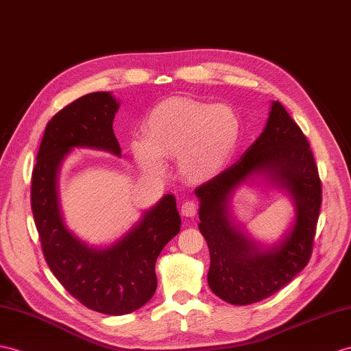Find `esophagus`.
Masks as SVG:
<instances>
[{"mask_svg": "<svg viewBox=\"0 0 351 351\" xmlns=\"http://www.w3.org/2000/svg\"><path fill=\"white\" fill-rule=\"evenodd\" d=\"M198 208H199L198 202L193 201V199H186L182 205L180 211H182V215L184 217H195L196 213H198Z\"/></svg>", "mask_w": 351, "mask_h": 351, "instance_id": "1", "label": "esophagus"}]
</instances>
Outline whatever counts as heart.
Returning <instances> with one entry per match:
<instances>
[{"label":"heart","instance_id":"b5f03b06","mask_svg":"<svg viewBox=\"0 0 351 351\" xmlns=\"http://www.w3.org/2000/svg\"><path fill=\"white\" fill-rule=\"evenodd\" d=\"M144 138L131 144L144 171L160 174V158H178V168L191 182L217 176L240 140V121L225 106L189 98H168L150 110L143 125Z\"/></svg>","mask_w":351,"mask_h":351}]
</instances>
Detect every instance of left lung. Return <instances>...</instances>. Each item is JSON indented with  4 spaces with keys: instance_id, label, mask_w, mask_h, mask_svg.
<instances>
[{
    "instance_id": "obj_1",
    "label": "left lung",
    "mask_w": 351,
    "mask_h": 351,
    "mask_svg": "<svg viewBox=\"0 0 351 351\" xmlns=\"http://www.w3.org/2000/svg\"><path fill=\"white\" fill-rule=\"evenodd\" d=\"M254 172H269L294 196L293 232L276 250L258 252L230 225V192ZM199 230L210 250V289L223 301L249 305L277 293L301 272L313 253L322 205V182L314 155L301 128L281 102L274 101L268 123L244 155L195 189Z\"/></svg>"
}]
</instances>
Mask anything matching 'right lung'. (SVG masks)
I'll list each match as a JSON object with an SVG mask.
<instances>
[{
    "label": "right lung",
    "instance_id": "obj_1",
    "mask_svg": "<svg viewBox=\"0 0 351 351\" xmlns=\"http://www.w3.org/2000/svg\"><path fill=\"white\" fill-rule=\"evenodd\" d=\"M119 102L108 92L88 93L50 119L31 178V208L50 271L77 301L101 314L138 310L155 295V263L165 244L180 232L176 198L165 195L123 240L90 250L65 228L58 204L56 174L73 147L121 155L113 131Z\"/></svg>",
    "mask_w": 351,
    "mask_h": 351
}]
</instances>
